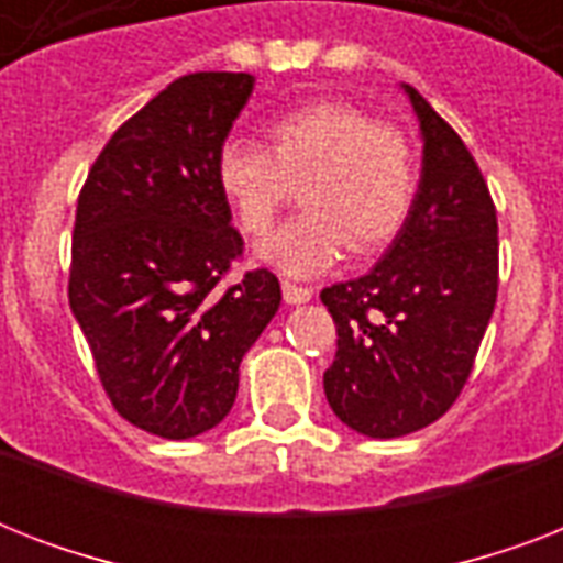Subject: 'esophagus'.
<instances>
[{"label": "esophagus", "instance_id": "34e87169", "mask_svg": "<svg viewBox=\"0 0 563 563\" xmlns=\"http://www.w3.org/2000/svg\"><path fill=\"white\" fill-rule=\"evenodd\" d=\"M283 300L286 303H307V300H312V289H307V286H298V283H283Z\"/></svg>", "mask_w": 563, "mask_h": 563}]
</instances>
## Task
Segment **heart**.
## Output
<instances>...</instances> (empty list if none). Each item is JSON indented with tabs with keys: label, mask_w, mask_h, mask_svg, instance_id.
<instances>
[{
	"label": "heart",
	"mask_w": 563,
	"mask_h": 563,
	"mask_svg": "<svg viewBox=\"0 0 563 563\" xmlns=\"http://www.w3.org/2000/svg\"><path fill=\"white\" fill-rule=\"evenodd\" d=\"M265 134L268 148L228 136L216 152V187L247 236L268 233L300 184L303 212L256 247L265 265L312 277L347 245L371 254L400 233L418 192V157L400 128L318 99L272 119Z\"/></svg>",
	"instance_id": "b5f03b06"
}]
</instances>
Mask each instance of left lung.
<instances>
[{
    "instance_id": "1",
    "label": "left lung",
    "mask_w": 563,
    "mask_h": 563,
    "mask_svg": "<svg viewBox=\"0 0 563 563\" xmlns=\"http://www.w3.org/2000/svg\"><path fill=\"white\" fill-rule=\"evenodd\" d=\"M423 136L415 203L385 256L321 291L339 351L324 371L330 409L368 438L438 420L473 371L499 286L497 210L462 136L402 84Z\"/></svg>"
}]
</instances>
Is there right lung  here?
<instances>
[{"instance_id": "add662e5", "label": "right lung", "mask_w": 563, "mask_h": 563, "mask_svg": "<svg viewBox=\"0 0 563 563\" xmlns=\"http://www.w3.org/2000/svg\"><path fill=\"white\" fill-rule=\"evenodd\" d=\"M254 90L247 73H192L136 110L78 195L69 307L113 409L184 441L224 420L239 362L280 307L268 268L221 280L242 236L216 152Z\"/></svg>"}]
</instances>
